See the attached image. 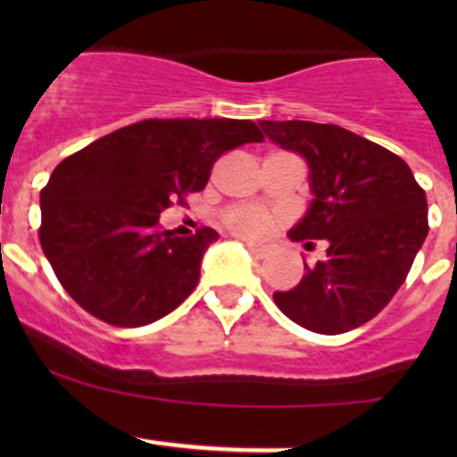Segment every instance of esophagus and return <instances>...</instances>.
Returning <instances> with one entry per match:
<instances>
[{
    "label": "esophagus",
    "mask_w": 457,
    "mask_h": 457,
    "mask_svg": "<svg viewBox=\"0 0 457 457\" xmlns=\"http://www.w3.org/2000/svg\"><path fill=\"white\" fill-rule=\"evenodd\" d=\"M245 247L256 258H265L270 253V245H263V242H245Z\"/></svg>",
    "instance_id": "34e87169"
}]
</instances>
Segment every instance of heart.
Masks as SVG:
<instances>
[{
    "instance_id": "heart-1",
    "label": "heart",
    "mask_w": 457,
    "mask_h": 457,
    "mask_svg": "<svg viewBox=\"0 0 457 457\" xmlns=\"http://www.w3.org/2000/svg\"><path fill=\"white\" fill-rule=\"evenodd\" d=\"M224 221L240 236H263L274 224V217L268 210L256 208V205H233L224 212Z\"/></svg>"
}]
</instances>
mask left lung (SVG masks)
<instances>
[{"label":"left lung","mask_w":457,"mask_h":457,"mask_svg":"<svg viewBox=\"0 0 457 457\" xmlns=\"http://www.w3.org/2000/svg\"><path fill=\"white\" fill-rule=\"evenodd\" d=\"M265 135L309 164L313 201L290 240L327 242L295 288L274 293L281 313L316 334H343L385 309L428 236L426 192L405 160L341 125L261 120Z\"/></svg>","instance_id":"1"}]
</instances>
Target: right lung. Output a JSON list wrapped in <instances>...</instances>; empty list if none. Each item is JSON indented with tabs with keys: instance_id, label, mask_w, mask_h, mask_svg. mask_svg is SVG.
I'll return each mask as SVG.
<instances>
[{
	"instance_id": "1",
	"label": "right lung",
	"mask_w": 457,
	"mask_h": 457,
	"mask_svg": "<svg viewBox=\"0 0 457 457\" xmlns=\"http://www.w3.org/2000/svg\"><path fill=\"white\" fill-rule=\"evenodd\" d=\"M263 141L236 119H146L56 164L40 189V247L59 284L98 320L141 327L189 297L217 231H160V212L201 192L226 151Z\"/></svg>"
}]
</instances>
